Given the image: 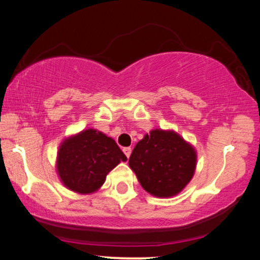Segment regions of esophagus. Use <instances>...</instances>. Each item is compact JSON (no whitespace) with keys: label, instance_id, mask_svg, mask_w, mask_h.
Here are the masks:
<instances>
[{"label":"esophagus","instance_id":"obj_1","mask_svg":"<svg viewBox=\"0 0 260 260\" xmlns=\"http://www.w3.org/2000/svg\"><path fill=\"white\" fill-rule=\"evenodd\" d=\"M122 151H123V153H125V155L127 156V158H129V155L132 153V148L131 147H125V148H122Z\"/></svg>","mask_w":260,"mask_h":260}]
</instances>
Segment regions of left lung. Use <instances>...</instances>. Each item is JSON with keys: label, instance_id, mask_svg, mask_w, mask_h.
Returning a JSON list of instances; mask_svg holds the SVG:
<instances>
[{"label": "left lung", "instance_id": "left-lung-1", "mask_svg": "<svg viewBox=\"0 0 260 260\" xmlns=\"http://www.w3.org/2000/svg\"><path fill=\"white\" fill-rule=\"evenodd\" d=\"M194 148L172 131L154 129L135 145L129 167L142 187L155 197H172L188 184L196 170Z\"/></svg>", "mask_w": 260, "mask_h": 260}]
</instances>
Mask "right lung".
<instances>
[{
	"label": "right lung",
	"instance_id": "add662e5",
	"mask_svg": "<svg viewBox=\"0 0 260 260\" xmlns=\"http://www.w3.org/2000/svg\"><path fill=\"white\" fill-rule=\"evenodd\" d=\"M116 142L101 132L87 129L64 140L57 154V172L72 191L92 193L120 161H126Z\"/></svg>",
	"mask_w": 260,
	"mask_h": 260
}]
</instances>
